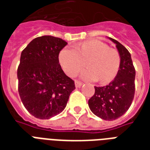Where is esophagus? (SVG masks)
<instances>
[{"instance_id":"34e87169","label":"esophagus","mask_w":150,"mask_h":150,"mask_svg":"<svg viewBox=\"0 0 150 150\" xmlns=\"http://www.w3.org/2000/svg\"><path fill=\"white\" fill-rule=\"evenodd\" d=\"M75 87H76V88H79V87L82 86L83 83H82V82L79 81V80H75Z\"/></svg>"}]
</instances>
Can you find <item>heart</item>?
<instances>
[{"label":"heart","instance_id":"1","mask_svg":"<svg viewBox=\"0 0 150 150\" xmlns=\"http://www.w3.org/2000/svg\"><path fill=\"white\" fill-rule=\"evenodd\" d=\"M58 61L64 72L74 77L85 67V79L96 80L101 85L108 84L118 74L121 57L118 50L110 48L108 44L98 40L80 43L69 49H62Z\"/></svg>","mask_w":150,"mask_h":150}]
</instances>
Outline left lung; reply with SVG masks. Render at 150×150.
Listing matches in <instances>:
<instances>
[{
    "label": "left lung",
    "mask_w": 150,
    "mask_h": 150,
    "mask_svg": "<svg viewBox=\"0 0 150 150\" xmlns=\"http://www.w3.org/2000/svg\"><path fill=\"white\" fill-rule=\"evenodd\" d=\"M110 40L116 43L121 54V68L115 79L107 86L94 87L95 93L88 103L91 111L106 121H113L125 114L135 91V69L130 53L118 41Z\"/></svg>",
    "instance_id": "left-lung-1"
}]
</instances>
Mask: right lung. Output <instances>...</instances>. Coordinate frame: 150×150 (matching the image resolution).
<instances>
[{"instance_id": "add662e5", "label": "right lung", "mask_w": 150, "mask_h": 150, "mask_svg": "<svg viewBox=\"0 0 150 150\" xmlns=\"http://www.w3.org/2000/svg\"><path fill=\"white\" fill-rule=\"evenodd\" d=\"M67 44L61 38L43 36L22 51L17 71L18 93L25 109L36 118L49 119L63 111L75 89L58 61Z\"/></svg>"}]
</instances>
